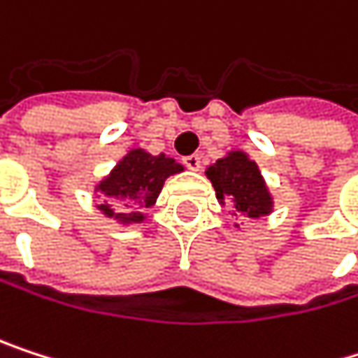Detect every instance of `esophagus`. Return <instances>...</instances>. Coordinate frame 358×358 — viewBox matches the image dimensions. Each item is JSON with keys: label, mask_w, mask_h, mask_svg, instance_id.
<instances>
[{"label": "esophagus", "mask_w": 358, "mask_h": 358, "mask_svg": "<svg viewBox=\"0 0 358 358\" xmlns=\"http://www.w3.org/2000/svg\"><path fill=\"white\" fill-rule=\"evenodd\" d=\"M185 165L189 169H193V171H199L201 169V157L199 155H189V157H185Z\"/></svg>", "instance_id": "obj_1"}]
</instances>
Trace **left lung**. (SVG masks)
I'll list each match as a JSON object with an SVG mask.
<instances>
[{
	"label": "left lung",
	"instance_id": "left-lung-1",
	"mask_svg": "<svg viewBox=\"0 0 358 358\" xmlns=\"http://www.w3.org/2000/svg\"><path fill=\"white\" fill-rule=\"evenodd\" d=\"M222 208L233 216L258 220L275 210L268 185L254 159L243 150H231L206 169ZM239 229V224H235Z\"/></svg>",
	"mask_w": 358,
	"mask_h": 358
}]
</instances>
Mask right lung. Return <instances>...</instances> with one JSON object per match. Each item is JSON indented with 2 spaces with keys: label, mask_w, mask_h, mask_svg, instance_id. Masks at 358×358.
I'll return each mask as SVG.
<instances>
[{
  "label": "right lung",
  "mask_w": 358,
  "mask_h": 358,
  "mask_svg": "<svg viewBox=\"0 0 358 358\" xmlns=\"http://www.w3.org/2000/svg\"><path fill=\"white\" fill-rule=\"evenodd\" d=\"M180 171H185V165L163 152L150 155L144 148H131L94 187L100 197L96 208L121 227L142 224L146 220L144 212L157 203L165 180Z\"/></svg>",
  "instance_id": "1"
}]
</instances>
